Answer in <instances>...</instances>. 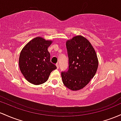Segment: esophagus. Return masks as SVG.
I'll return each mask as SVG.
<instances>
[{
  "label": "esophagus",
  "instance_id": "obj_1",
  "mask_svg": "<svg viewBox=\"0 0 121 121\" xmlns=\"http://www.w3.org/2000/svg\"><path fill=\"white\" fill-rule=\"evenodd\" d=\"M56 67H57V69H59V65L58 64V63H56Z\"/></svg>",
  "mask_w": 121,
  "mask_h": 121
}]
</instances>
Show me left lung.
<instances>
[{
  "label": "left lung",
  "mask_w": 121,
  "mask_h": 121,
  "mask_svg": "<svg viewBox=\"0 0 121 121\" xmlns=\"http://www.w3.org/2000/svg\"><path fill=\"white\" fill-rule=\"evenodd\" d=\"M66 48L69 69L61 73L62 81L70 90H81L89 83L97 72V54L90 42L81 35L67 40Z\"/></svg>",
  "instance_id": "8db88e82"
}]
</instances>
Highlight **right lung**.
I'll use <instances>...</instances> for the list:
<instances>
[{
  "mask_svg": "<svg viewBox=\"0 0 121 121\" xmlns=\"http://www.w3.org/2000/svg\"><path fill=\"white\" fill-rule=\"evenodd\" d=\"M51 43V40L36 37L21 51L19 59L20 70L31 83L38 85L46 82L50 73L56 69L50 61V54L47 50Z\"/></svg>",
  "mask_w": 121,
  "mask_h": 121,
  "instance_id": "1",
  "label": "right lung"
}]
</instances>
